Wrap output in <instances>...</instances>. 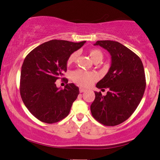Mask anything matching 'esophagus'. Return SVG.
I'll return each instance as SVG.
<instances>
[{"label":"esophagus","mask_w":160,"mask_h":160,"mask_svg":"<svg viewBox=\"0 0 160 160\" xmlns=\"http://www.w3.org/2000/svg\"><path fill=\"white\" fill-rule=\"evenodd\" d=\"M86 89H84V88H82V87H81V88H79V92H80V93H83V92H84V91H86Z\"/></svg>","instance_id":"34e87169"}]
</instances>
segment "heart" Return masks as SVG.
Wrapping results in <instances>:
<instances>
[{
    "label": "heart",
    "mask_w": 160,
    "mask_h": 160,
    "mask_svg": "<svg viewBox=\"0 0 160 160\" xmlns=\"http://www.w3.org/2000/svg\"><path fill=\"white\" fill-rule=\"evenodd\" d=\"M89 57L91 58L92 61L95 63L100 62L103 58V53L100 49L93 48L89 50ZM78 56L77 52H74L69 55L67 59V64H72L76 61ZM98 76L95 72H86L81 69H77L72 73V79L73 82L77 83V84L84 86H88L92 83L96 81Z\"/></svg>",
    "instance_id": "b5f03b06"
}]
</instances>
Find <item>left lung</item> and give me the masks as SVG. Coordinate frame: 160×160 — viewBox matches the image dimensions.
Masks as SVG:
<instances>
[{"instance_id": "left-lung-1", "label": "left lung", "mask_w": 160, "mask_h": 160, "mask_svg": "<svg viewBox=\"0 0 160 160\" xmlns=\"http://www.w3.org/2000/svg\"><path fill=\"white\" fill-rule=\"evenodd\" d=\"M110 53L112 64L105 77L97 83L98 88H108L107 95L95 92L91 105L93 118L105 126L114 127L128 119L143 96L146 82L143 64L132 50L113 41H98Z\"/></svg>"}]
</instances>
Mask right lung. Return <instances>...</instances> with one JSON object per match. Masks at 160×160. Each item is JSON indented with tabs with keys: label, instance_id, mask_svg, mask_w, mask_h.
Returning a JSON list of instances; mask_svg holds the SVG:
<instances>
[{
	"label": "right lung",
	"instance_id": "obj_1",
	"mask_svg": "<svg viewBox=\"0 0 160 160\" xmlns=\"http://www.w3.org/2000/svg\"><path fill=\"white\" fill-rule=\"evenodd\" d=\"M85 43L54 39L35 48L25 58L21 69L20 96L29 111L41 122L54 124L69 114L79 94L78 87L72 83L59 90L55 82L66 78L62 76L67 72V59Z\"/></svg>",
	"mask_w": 160,
	"mask_h": 160
}]
</instances>
